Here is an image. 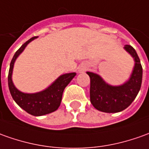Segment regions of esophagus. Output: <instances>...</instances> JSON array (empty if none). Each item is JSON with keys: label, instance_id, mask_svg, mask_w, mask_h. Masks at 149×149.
<instances>
[{"label": "esophagus", "instance_id": "esophagus-1", "mask_svg": "<svg viewBox=\"0 0 149 149\" xmlns=\"http://www.w3.org/2000/svg\"><path fill=\"white\" fill-rule=\"evenodd\" d=\"M86 70H87V66H86V65H84V66H81L80 68H79V71H80V72H84Z\"/></svg>", "mask_w": 149, "mask_h": 149}]
</instances>
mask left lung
<instances>
[{"label":"left lung","instance_id":"left-lung-1","mask_svg":"<svg viewBox=\"0 0 149 149\" xmlns=\"http://www.w3.org/2000/svg\"><path fill=\"white\" fill-rule=\"evenodd\" d=\"M125 50L134 58L135 66L129 80L120 86L106 84L97 74L87 72L90 77V100L97 110L104 113H118L124 110L135 100L142 84L143 69L135 49L125 45Z\"/></svg>","mask_w":149,"mask_h":149}]
</instances>
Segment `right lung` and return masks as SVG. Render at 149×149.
Here are the masks:
<instances>
[{
    "label": "right lung",
    "mask_w": 149,
    "mask_h": 149,
    "mask_svg": "<svg viewBox=\"0 0 149 149\" xmlns=\"http://www.w3.org/2000/svg\"><path fill=\"white\" fill-rule=\"evenodd\" d=\"M36 38V36L31 38L29 40L25 42L14 55L10 62L8 74V85L13 99L22 109L33 116H42L54 112L58 109L61 104L62 93L65 88L76 75V73H68L59 76L49 88L42 92L36 93H24L18 90L12 81V73L14 62L17 57L24 50L26 46Z\"/></svg>",
    "instance_id": "1"
}]
</instances>
